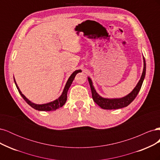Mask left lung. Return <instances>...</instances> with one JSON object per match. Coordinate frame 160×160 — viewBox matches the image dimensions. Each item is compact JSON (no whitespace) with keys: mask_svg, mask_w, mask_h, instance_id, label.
Segmentation results:
<instances>
[{"mask_svg":"<svg viewBox=\"0 0 160 160\" xmlns=\"http://www.w3.org/2000/svg\"><path fill=\"white\" fill-rule=\"evenodd\" d=\"M143 69L142 72V75L140 80L138 83L137 85L133 90L129 93L128 95L123 97L122 98H117V99H108L103 98L101 97L98 93H97L93 85L91 79L88 77V81L90 85V88L91 90L92 98H93V101L98 104L100 108L103 109H117L127 107L132 101L136 98L140 89L142 88V83L143 82L145 76H146V63L145 58L143 57Z\"/></svg>","mask_w":160,"mask_h":160,"instance_id":"obj_1","label":"left lung"}]
</instances>
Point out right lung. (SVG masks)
Returning a JSON list of instances; mask_svg holds the SVG:
<instances>
[{
    "mask_svg": "<svg viewBox=\"0 0 160 160\" xmlns=\"http://www.w3.org/2000/svg\"><path fill=\"white\" fill-rule=\"evenodd\" d=\"M81 72V70H77L75 71H74L71 74V75L69 77V79L67 80V83L65 86V88L63 89V91L61 94V95L59 97V98L57 99L56 100L51 101L50 103H45V104H41V105H38V104H35L32 103L31 101L28 100L26 97L22 93L21 90L19 89L16 83V81L14 78V83L16 85L17 88L19 92V93L21 94V95L22 96V98L25 99V101L31 107H32V108H34L35 109L38 110V111H54L56 110L57 109H59L60 108H61L62 106H63V105L65 103L67 99V91H68L71 85L72 84V81L74 80V78L75 75L78 73V72Z\"/></svg>",
    "mask_w": 160,
    "mask_h": 160,
    "instance_id": "1",
    "label": "right lung"
}]
</instances>
